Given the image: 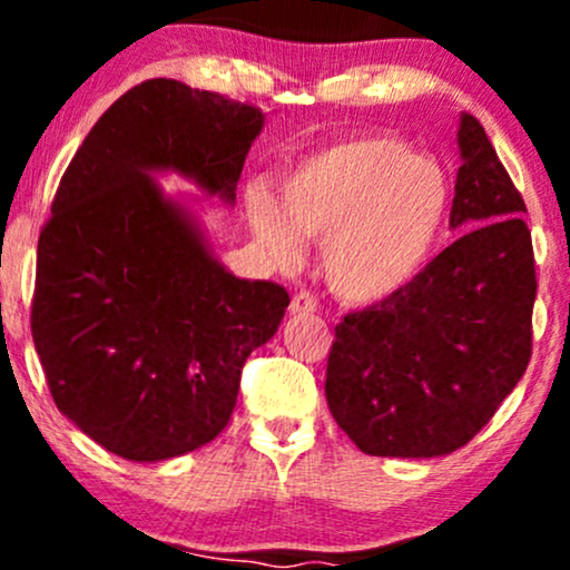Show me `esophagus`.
Returning <instances> with one entry per match:
<instances>
[{
	"mask_svg": "<svg viewBox=\"0 0 570 570\" xmlns=\"http://www.w3.org/2000/svg\"><path fill=\"white\" fill-rule=\"evenodd\" d=\"M316 311H318V303L311 292H297L292 297V305H289L292 316H299V313H316Z\"/></svg>",
	"mask_w": 570,
	"mask_h": 570,
	"instance_id": "obj_1",
	"label": "esophagus"
}]
</instances>
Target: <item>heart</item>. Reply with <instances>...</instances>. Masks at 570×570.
Returning a JSON list of instances; mask_svg holds the SVG:
<instances>
[{"label": "heart", "instance_id": "b5f03b06", "mask_svg": "<svg viewBox=\"0 0 570 570\" xmlns=\"http://www.w3.org/2000/svg\"><path fill=\"white\" fill-rule=\"evenodd\" d=\"M267 257L297 265L299 235L324 244L322 271L337 297L372 305L402 292L429 263L450 208L442 166L391 136H353L307 155L286 174L281 200L246 198Z\"/></svg>", "mask_w": 570, "mask_h": 570}]
</instances>
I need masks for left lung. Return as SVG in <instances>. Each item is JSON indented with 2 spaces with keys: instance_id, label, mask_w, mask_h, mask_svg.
Here are the masks:
<instances>
[{
  "instance_id": "8db88e82",
  "label": "left lung",
  "mask_w": 570,
  "mask_h": 570,
  "mask_svg": "<svg viewBox=\"0 0 570 570\" xmlns=\"http://www.w3.org/2000/svg\"><path fill=\"white\" fill-rule=\"evenodd\" d=\"M458 153L455 244L394 297L348 313L335 330L326 404L367 455H450L493 417L531 362L535 271L525 203L466 112Z\"/></svg>"
}]
</instances>
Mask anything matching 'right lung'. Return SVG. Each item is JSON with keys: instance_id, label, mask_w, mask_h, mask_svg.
I'll use <instances>...</instances> for the list:
<instances>
[{"instance_id": "right-lung-1", "label": "right lung", "mask_w": 570, "mask_h": 570, "mask_svg": "<svg viewBox=\"0 0 570 570\" xmlns=\"http://www.w3.org/2000/svg\"><path fill=\"white\" fill-rule=\"evenodd\" d=\"M263 126L252 104L155 77L98 117L58 185L31 337L61 415L126 461L212 442L248 353L289 305L284 286L227 271L198 214L158 181L174 174L235 206Z\"/></svg>"}]
</instances>
